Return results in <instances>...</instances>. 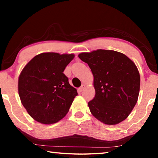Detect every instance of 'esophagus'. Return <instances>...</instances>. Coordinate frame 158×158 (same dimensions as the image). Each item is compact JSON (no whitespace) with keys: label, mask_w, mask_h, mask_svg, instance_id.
Wrapping results in <instances>:
<instances>
[{"label":"esophagus","mask_w":158,"mask_h":158,"mask_svg":"<svg viewBox=\"0 0 158 158\" xmlns=\"http://www.w3.org/2000/svg\"><path fill=\"white\" fill-rule=\"evenodd\" d=\"M85 84H82V85H81V86L79 88V90H81V91H82V90H84V89H85Z\"/></svg>","instance_id":"obj_1"}]
</instances>
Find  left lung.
Returning a JSON list of instances; mask_svg holds the SVG:
<instances>
[{
    "mask_svg": "<svg viewBox=\"0 0 158 158\" xmlns=\"http://www.w3.org/2000/svg\"><path fill=\"white\" fill-rule=\"evenodd\" d=\"M91 69L95 95L89 105L93 116L116 125L129 116L137 103L140 75L132 60L113 50L98 49L78 55Z\"/></svg>",
    "mask_w": 158,
    "mask_h": 158,
    "instance_id": "1",
    "label": "left lung"
}]
</instances>
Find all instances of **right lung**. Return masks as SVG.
<instances>
[{
	"label": "right lung",
	"mask_w": 158,
	"mask_h": 158,
	"mask_svg": "<svg viewBox=\"0 0 158 158\" xmlns=\"http://www.w3.org/2000/svg\"><path fill=\"white\" fill-rule=\"evenodd\" d=\"M74 57L73 53H42L22 69L19 77V95L35 121L53 124L68 114L78 93L63 72Z\"/></svg>",
	"instance_id": "1"
}]
</instances>
